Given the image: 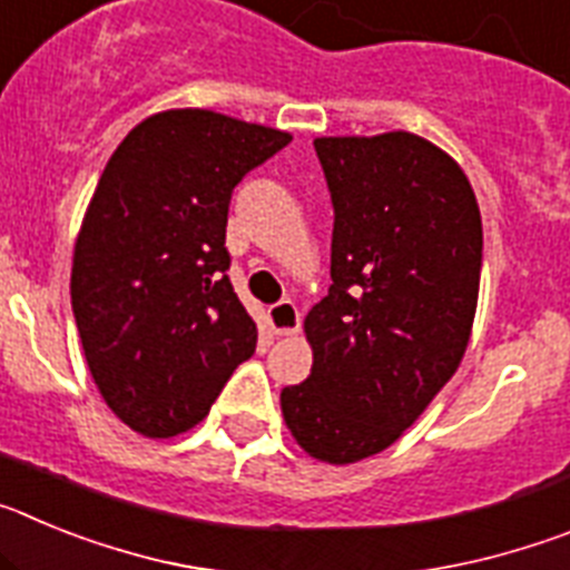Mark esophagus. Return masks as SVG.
Masks as SVG:
<instances>
[{"label": "esophagus", "mask_w": 570, "mask_h": 570, "mask_svg": "<svg viewBox=\"0 0 570 570\" xmlns=\"http://www.w3.org/2000/svg\"><path fill=\"white\" fill-rule=\"evenodd\" d=\"M268 325L276 336H291L299 331V308L291 299H282L271 305Z\"/></svg>", "instance_id": "1"}]
</instances>
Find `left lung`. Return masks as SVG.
<instances>
[{
  "label": "left lung",
  "mask_w": 570,
  "mask_h": 570,
  "mask_svg": "<svg viewBox=\"0 0 570 570\" xmlns=\"http://www.w3.org/2000/svg\"><path fill=\"white\" fill-rule=\"evenodd\" d=\"M334 203L328 296L305 316L311 376L282 416L314 460L394 445L460 367L482 271V219L460 165L407 130L320 136Z\"/></svg>",
  "instance_id": "obj_1"
}]
</instances>
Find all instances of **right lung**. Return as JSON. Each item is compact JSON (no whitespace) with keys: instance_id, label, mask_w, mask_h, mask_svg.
<instances>
[{"instance_id":"1","label":"right lung","mask_w":570,"mask_h":570,"mask_svg":"<svg viewBox=\"0 0 570 570\" xmlns=\"http://www.w3.org/2000/svg\"><path fill=\"white\" fill-rule=\"evenodd\" d=\"M291 134L203 108L136 125L105 165L73 245L70 305L99 394L136 434L199 425L256 351L228 279L230 194Z\"/></svg>"}]
</instances>
